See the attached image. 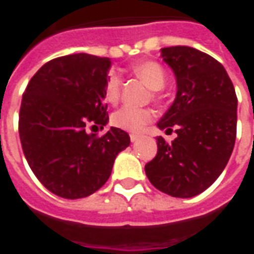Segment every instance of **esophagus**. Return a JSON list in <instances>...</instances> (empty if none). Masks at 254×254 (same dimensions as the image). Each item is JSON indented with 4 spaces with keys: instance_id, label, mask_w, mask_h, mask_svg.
I'll use <instances>...</instances> for the list:
<instances>
[{
    "instance_id": "esophagus-1",
    "label": "esophagus",
    "mask_w": 254,
    "mask_h": 254,
    "mask_svg": "<svg viewBox=\"0 0 254 254\" xmlns=\"http://www.w3.org/2000/svg\"><path fill=\"white\" fill-rule=\"evenodd\" d=\"M139 138V134H130V139L131 142H135L136 139Z\"/></svg>"
}]
</instances>
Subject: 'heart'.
<instances>
[{
  "label": "heart",
  "instance_id": "b5f03b06",
  "mask_svg": "<svg viewBox=\"0 0 254 254\" xmlns=\"http://www.w3.org/2000/svg\"><path fill=\"white\" fill-rule=\"evenodd\" d=\"M131 72L138 79H141L150 89L154 90L153 97L156 100H160V90L164 87L168 80V75L164 66L154 60H143L131 66ZM120 86H122V80L118 73H111L108 76L105 89H104L105 100L109 104H116L119 101ZM153 118H154V113L147 108L123 107L112 113L111 122L115 127H118L120 130L138 132L146 124L150 123Z\"/></svg>",
  "mask_w": 254,
  "mask_h": 254
}]
</instances>
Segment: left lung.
<instances>
[{
    "mask_svg": "<svg viewBox=\"0 0 254 254\" xmlns=\"http://www.w3.org/2000/svg\"><path fill=\"white\" fill-rule=\"evenodd\" d=\"M176 76V98L161 118L160 130L178 134L168 143L157 138V154L145 165L160 191L190 198L216 181L227 165L237 136V94L224 66L189 46L161 49ZM165 131V132H167Z\"/></svg>",
    "mask_w": 254,
    "mask_h": 254,
    "instance_id": "8db88e82",
    "label": "left lung"
}]
</instances>
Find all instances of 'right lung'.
<instances>
[{"mask_svg":"<svg viewBox=\"0 0 254 254\" xmlns=\"http://www.w3.org/2000/svg\"><path fill=\"white\" fill-rule=\"evenodd\" d=\"M109 68L108 57H57L38 69L23 94V153L38 181L63 198H83L101 189L116 156L130 145V135L116 127L102 136L86 132L87 126L108 123L104 89Z\"/></svg>","mask_w":254,"mask_h":254,"instance_id":"right-lung-1","label":"right lung"}]
</instances>
